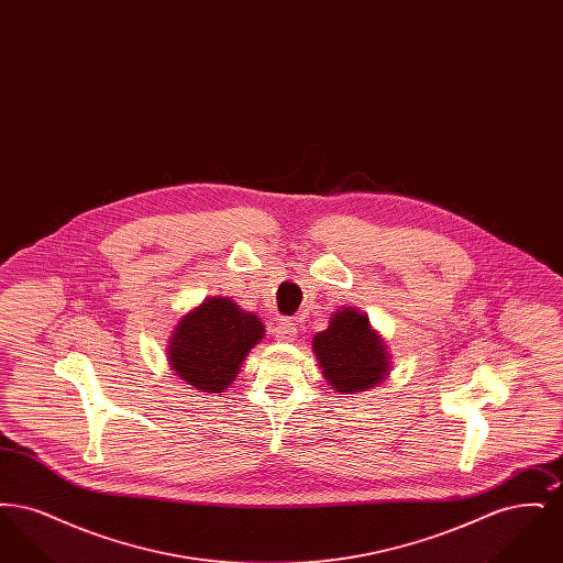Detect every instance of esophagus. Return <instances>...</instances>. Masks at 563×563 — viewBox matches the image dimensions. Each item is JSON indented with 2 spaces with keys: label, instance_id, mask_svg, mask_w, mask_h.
Segmentation results:
<instances>
[{
  "label": "esophagus",
  "instance_id": "34e87169",
  "mask_svg": "<svg viewBox=\"0 0 563 563\" xmlns=\"http://www.w3.org/2000/svg\"><path fill=\"white\" fill-rule=\"evenodd\" d=\"M274 335L280 342H294L295 338H297V329H295L294 322L280 319V321L276 322V327H274Z\"/></svg>",
  "mask_w": 563,
  "mask_h": 563
}]
</instances>
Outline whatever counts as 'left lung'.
Segmentation results:
<instances>
[{"instance_id": "1", "label": "left lung", "mask_w": 563, "mask_h": 563, "mask_svg": "<svg viewBox=\"0 0 563 563\" xmlns=\"http://www.w3.org/2000/svg\"><path fill=\"white\" fill-rule=\"evenodd\" d=\"M312 350L324 379L338 393L352 395L374 388L390 372L386 344L356 308L335 312L329 327L314 335Z\"/></svg>"}]
</instances>
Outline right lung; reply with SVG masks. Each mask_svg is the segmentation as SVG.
<instances>
[{"label":"right lung","instance_id":"1","mask_svg":"<svg viewBox=\"0 0 563 563\" xmlns=\"http://www.w3.org/2000/svg\"><path fill=\"white\" fill-rule=\"evenodd\" d=\"M264 333L262 321L230 297H209L177 322L166 349L168 365L196 390L223 393Z\"/></svg>","mask_w":563,"mask_h":563}]
</instances>
